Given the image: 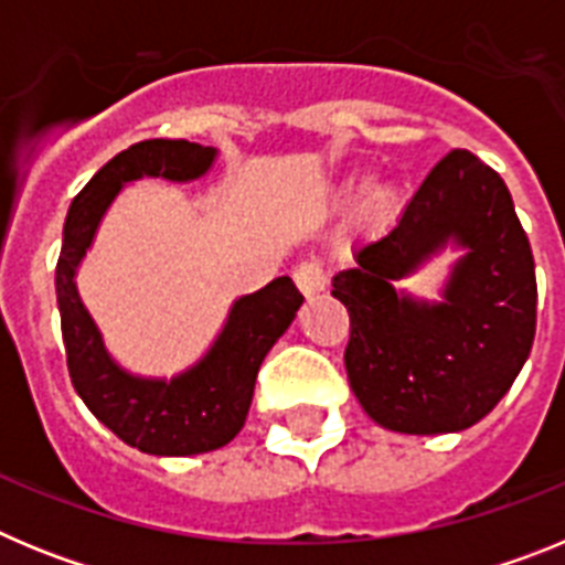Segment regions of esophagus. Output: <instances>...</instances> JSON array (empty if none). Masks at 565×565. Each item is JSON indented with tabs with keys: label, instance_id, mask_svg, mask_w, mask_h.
Segmentation results:
<instances>
[{
	"label": "esophagus",
	"instance_id": "1",
	"mask_svg": "<svg viewBox=\"0 0 565 565\" xmlns=\"http://www.w3.org/2000/svg\"><path fill=\"white\" fill-rule=\"evenodd\" d=\"M294 282H297V288L306 297H313V294L326 291V266H322V259L317 257H308L302 259L297 268H294Z\"/></svg>",
	"mask_w": 565,
	"mask_h": 565
}]
</instances>
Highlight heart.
<instances>
[{
  "label": "heart",
  "mask_w": 565,
  "mask_h": 565,
  "mask_svg": "<svg viewBox=\"0 0 565 565\" xmlns=\"http://www.w3.org/2000/svg\"><path fill=\"white\" fill-rule=\"evenodd\" d=\"M398 209V192L391 186H379L367 194V201H364V217L371 223H384L391 217L393 212Z\"/></svg>",
  "instance_id": "b5f03b06"
}]
</instances>
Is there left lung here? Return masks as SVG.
Masks as SVG:
<instances>
[{"label":"left lung","instance_id":"8db88e82","mask_svg":"<svg viewBox=\"0 0 565 565\" xmlns=\"http://www.w3.org/2000/svg\"><path fill=\"white\" fill-rule=\"evenodd\" d=\"M456 236L470 254L441 307L392 288ZM348 308L344 371L364 413L413 436L467 430L492 413L526 362L537 326L532 246L512 194L469 149L430 169L396 226L356 248V268L333 277Z\"/></svg>","mask_w":565,"mask_h":565}]
</instances>
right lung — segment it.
Here are the masks:
<instances>
[{"mask_svg": "<svg viewBox=\"0 0 565 565\" xmlns=\"http://www.w3.org/2000/svg\"><path fill=\"white\" fill-rule=\"evenodd\" d=\"M214 149L183 138H149L104 163L73 198L56 263V297L70 382L89 407L129 447L149 456H198L232 441L246 424L257 371L271 344L291 326L302 294L288 277L237 299L221 339L198 367L172 382L127 376L104 353L102 337L76 294L78 259L87 252L102 214L127 181L152 174L169 181L201 178Z\"/></svg>", "mask_w": 565, "mask_h": 565, "instance_id": "1", "label": "right lung"}]
</instances>
